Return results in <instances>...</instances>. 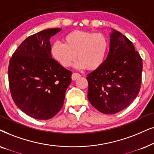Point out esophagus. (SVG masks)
Instances as JSON below:
<instances>
[{
    "label": "esophagus",
    "instance_id": "obj_1",
    "mask_svg": "<svg viewBox=\"0 0 154 154\" xmlns=\"http://www.w3.org/2000/svg\"><path fill=\"white\" fill-rule=\"evenodd\" d=\"M81 75H79V73H72V79L74 81L77 80V79H79Z\"/></svg>",
    "mask_w": 154,
    "mask_h": 154
}]
</instances>
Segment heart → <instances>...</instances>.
Listing matches in <instances>:
<instances>
[{
    "label": "heart",
    "instance_id": "heart-1",
    "mask_svg": "<svg viewBox=\"0 0 154 154\" xmlns=\"http://www.w3.org/2000/svg\"><path fill=\"white\" fill-rule=\"evenodd\" d=\"M107 38L101 33L75 31L65 37V44L55 42L51 53L55 60L64 67H68L75 60V68L95 69L105 60L108 52Z\"/></svg>",
    "mask_w": 154,
    "mask_h": 154
}]
</instances>
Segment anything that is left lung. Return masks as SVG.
<instances>
[{
    "label": "left lung",
    "mask_w": 154,
    "mask_h": 154,
    "mask_svg": "<svg viewBox=\"0 0 154 154\" xmlns=\"http://www.w3.org/2000/svg\"><path fill=\"white\" fill-rule=\"evenodd\" d=\"M142 66L132 42L112 29L107 58L87 75V97L91 105L104 114H115L128 107L140 90Z\"/></svg>",
    "instance_id": "left-lung-1"
}]
</instances>
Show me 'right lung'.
Here are the masks:
<instances>
[{
	"label": "right lung",
	"mask_w": 154,
	"mask_h": 154,
	"mask_svg": "<svg viewBox=\"0 0 154 154\" xmlns=\"http://www.w3.org/2000/svg\"><path fill=\"white\" fill-rule=\"evenodd\" d=\"M60 28L47 29L22 42L10 60L8 79L16 106L38 120H48L62 108L72 72L53 60L50 38Z\"/></svg>",
	"instance_id": "right-lung-1"
}]
</instances>
